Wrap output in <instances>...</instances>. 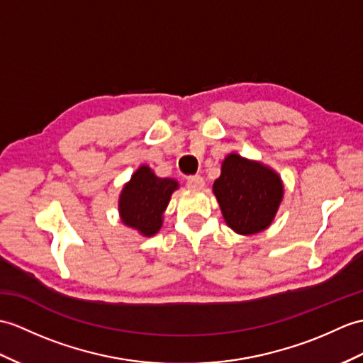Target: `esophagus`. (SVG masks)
Masks as SVG:
<instances>
[{
    "instance_id": "esophagus-1",
    "label": "esophagus",
    "mask_w": 363,
    "mask_h": 363,
    "mask_svg": "<svg viewBox=\"0 0 363 363\" xmlns=\"http://www.w3.org/2000/svg\"><path fill=\"white\" fill-rule=\"evenodd\" d=\"M187 187L191 190H202L204 189V179L201 176H190L187 179Z\"/></svg>"
}]
</instances>
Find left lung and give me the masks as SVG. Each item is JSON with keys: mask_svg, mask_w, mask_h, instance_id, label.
I'll return each mask as SVG.
<instances>
[{"mask_svg": "<svg viewBox=\"0 0 363 363\" xmlns=\"http://www.w3.org/2000/svg\"><path fill=\"white\" fill-rule=\"evenodd\" d=\"M213 195L225 224L235 233L255 235L272 224L284 195V185L275 170L259 161L229 153L221 174L213 182Z\"/></svg>", "mask_w": 363, "mask_h": 363, "instance_id": "obj_1", "label": "left lung"}]
</instances>
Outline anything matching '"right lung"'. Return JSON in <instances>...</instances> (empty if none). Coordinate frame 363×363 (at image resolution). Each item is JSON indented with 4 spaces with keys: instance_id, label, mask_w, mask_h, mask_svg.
I'll return each instance as SVG.
<instances>
[{
    "instance_id": "obj_1",
    "label": "right lung",
    "mask_w": 363,
    "mask_h": 363,
    "mask_svg": "<svg viewBox=\"0 0 363 363\" xmlns=\"http://www.w3.org/2000/svg\"><path fill=\"white\" fill-rule=\"evenodd\" d=\"M179 184L173 178H159L148 165H140L123 185L119 195L121 221L142 237H155L164 224V212Z\"/></svg>"
}]
</instances>
